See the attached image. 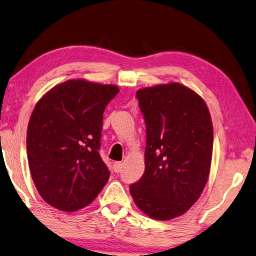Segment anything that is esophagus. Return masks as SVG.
Segmentation results:
<instances>
[{"label":"esophagus","mask_w":256,"mask_h":256,"mask_svg":"<svg viewBox=\"0 0 256 256\" xmlns=\"http://www.w3.org/2000/svg\"><path fill=\"white\" fill-rule=\"evenodd\" d=\"M122 166H124V164H122L121 162H116L113 164V170H114V172H116V173H119L121 170H122Z\"/></svg>","instance_id":"1"}]
</instances>
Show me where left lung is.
I'll list each match as a JSON object with an SVG mask.
<instances>
[{
  "label": "left lung",
  "mask_w": 256,
  "mask_h": 256,
  "mask_svg": "<svg viewBox=\"0 0 256 256\" xmlns=\"http://www.w3.org/2000/svg\"><path fill=\"white\" fill-rule=\"evenodd\" d=\"M136 97L146 126V171L129 190L149 217L173 220L190 210L208 181L214 146L208 106L176 82L140 88Z\"/></svg>",
  "instance_id": "left-lung-1"
}]
</instances>
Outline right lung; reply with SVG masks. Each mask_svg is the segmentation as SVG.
<instances>
[{
  "label": "right lung",
  "instance_id": "add662e5",
  "mask_svg": "<svg viewBox=\"0 0 256 256\" xmlns=\"http://www.w3.org/2000/svg\"><path fill=\"white\" fill-rule=\"evenodd\" d=\"M118 94L116 85L69 80L36 102L28 126V159L36 190L50 206L82 209L108 181L99 154L102 113Z\"/></svg>",
  "mask_w": 256,
  "mask_h": 256
}]
</instances>
